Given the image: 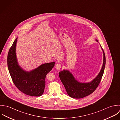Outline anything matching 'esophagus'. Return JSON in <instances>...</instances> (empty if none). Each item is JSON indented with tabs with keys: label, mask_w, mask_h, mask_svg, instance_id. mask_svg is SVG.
Instances as JSON below:
<instances>
[{
	"label": "esophagus",
	"mask_w": 120,
	"mask_h": 120,
	"mask_svg": "<svg viewBox=\"0 0 120 120\" xmlns=\"http://www.w3.org/2000/svg\"><path fill=\"white\" fill-rule=\"evenodd\" d=\"M61 67H62V65H61V64H56V66H55V68H56V69H57V70H60L61 68Z\"/></svg>",
	"instance_id": "1"
}]
</instances>
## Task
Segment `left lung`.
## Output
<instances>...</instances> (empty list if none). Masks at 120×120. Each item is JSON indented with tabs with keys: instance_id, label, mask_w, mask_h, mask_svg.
<instances>
[{
	"instance_id": "obj_1",
	"label": "left lung",
	"mask_w": 120,
	"mask_h": 120,
	"mask_svg": "<svg viewBox=\"0 0 120 120\" xmlns=\"http://www.w3.org/2000/svg\"><path fill=\"white\" fill-rule=\"evenodd\" d=\"M96 41L98 42L97 39ZM101 47L103 53L102 66L99 73L91 82H78L68 70H64L59 73L60 79L68 95L70 97L76 99L82 98L92 93L98 86L104 73L106 64L105 53L101 46Z\"/></svg>"
}]
</instances>
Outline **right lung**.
Returning a JSON list of instances; mask_svg holds the SVG:
<instances>
[{
  "label": "right lung",
  "instance_id": "add662e5",
  "mask_svg": "<svg viewBox=\"0 0 120 120\" xmlns=\"http://www.w3.org/2000/svg\"><path fill=\"white\" fill-rule=\"evenodd\" d=\"M18 38L10 49L7 56V65L10 74L16 87L27 95L42 96L45 86V77L55 64L53 62L41 64L38 68L26 71L18 62L16 48Z\"/></svg>",
  "mask_w": 120,
  "mask_h": 120
}]
</instances>
